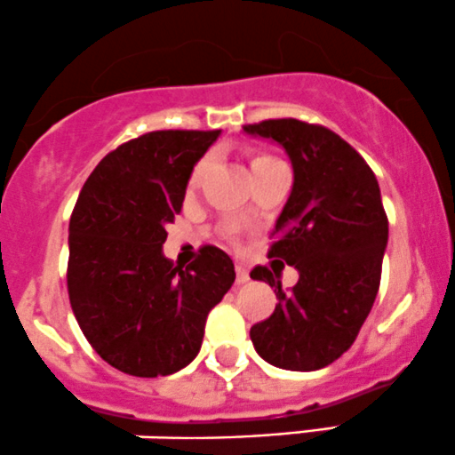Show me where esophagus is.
Here are the masks:
<instances>
[{
	"instance_id": "1",
	"label": "esophagus",
	"mask_w": 455,
	"mask_h": 455,
	"mask_svg": "<svg viewBox=\"0 0 455 455\" xmlns=\"http://www.w3.org/2000/svg\"><path fill=\"white\" fill-rule=\"evenodd\" d=\"M235 274H237V276H235V281H237L239 284H243V283H248V281H251V274H248V269L243 267L242 263H237V266H235Z\"/></svg>"
}]
</instances>
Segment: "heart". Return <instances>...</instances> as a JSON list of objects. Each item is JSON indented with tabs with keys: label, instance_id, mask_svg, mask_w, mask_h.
Returning <instances> with one entry per match:
<instances>
[{
	"label": "heart",
	"instance_id": "b5f03b06",
	"mask_svg": "<svg viewBox=\"0 0 455 455\" xmlns=\"http://www.w3.org/2000/svg\"><path fill=\"white\" fill-rule=\"evenodd\" d=\"M272 162H278V159H274L272 155H263V153H254L251 157V168H257V166H266V164H272ZM209 164H212V159L209 157H203L201 162L194 166L192 174H189V186H198L201 183V179L204 177V172H207Z\"/></svg>",
	"mask_w": 455,
	"mask_h": 455
}]
</instances>
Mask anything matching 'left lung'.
<instances>
[{
	"mask_svg": "<svg viewBox=\"0 0 455 455\" xmlns=\"http://www.w3.org/2000/svg\"><path fill=\"white\" fill-rule=\"evenodd\" d=\"M287 151L293 188L272 231L267 257L293 266L289 291L266 266L251 272L276 291L274 313L251 328L252 346L269 365L315 371L356 341L376 300L388 218L376 174L341 136L323 124L269 118L243 124Z\"/></svg>",
	"mask_w": 455,
	"mask_h": 455,
	"instance_id": "8db88e82",
	"label": "left lung"
}]
</instances>
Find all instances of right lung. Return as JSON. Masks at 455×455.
<instances>
[{"label": "right lung", "mask_w": 455, "mask_h": 455, "mask_svg": "<svg viewBox=\"0 0 455 455\" xmlns=\"http://www.w3.org/2000/svg\"><path fill=\"white\" fill-rule=\"evenodd\" d=\"M218 129H164L99 162L68 224V300L94 352L138 378L171 376L196 358L207 315L235 281L231 257L203 246L186 269L162 254L166 224Z\"/></svg>", "instance_id": "obj_1"}]
</instances>
